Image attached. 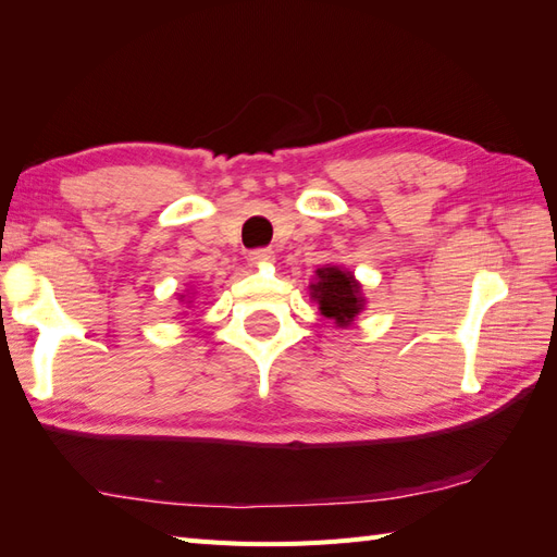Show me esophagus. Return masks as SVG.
Here are the masks:
<instances>
[{
	"instance_id": "obj_1",
	"label": "esophagus",
	"mask_w": 557,
	"mask_h": 557,
	"mask_svg": "<svg viewBox=\"0 0 557 557\" xmlns=\"http://www.w3.org/2000/svg\"><path fill=\"white\" fill-rule=\"evenodd\" d=\"M272 251L270 248H256V251H251V256H248V260H251L253 265H270L272 263Z\"/></svg>"
}]
</instances>
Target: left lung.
I'll list each match as a JSON object with an SVG mask.
<instances>
[{
  "mask_svg": "<svg viewBox=\"0 0 557 557\" xmlns=\"http://www.w3.org/2000/svg\"><path fill=\"white\" fill-rule=\"evenodd\" d=\"M311 299L318 304L327 321H333L337 327H351L357 315L366 309V297L361 282L354 277V272L327 263L315 270V277L309 285Z\"/></svg>",
  "mask_w": 557,
  "mask_h": 557,
  "instance_id": "left-lung-1",
  "label": "left lung"
}]
</instances>
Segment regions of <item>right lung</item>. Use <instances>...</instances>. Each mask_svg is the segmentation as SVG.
<instances>
[{
	"label": "right lung",
	"instance_id": "obj_1",
	"mask_svg": "<svg viewBox=\"0 0 557 557\" xmlns=\"http://www.w3.org/2000/svg\"><path fill=\"white\" fill-rule=\"evenodd\" d=\"M186 294H188V292H186ZM186 294H180V299H182V301L186 299ZM186 304H191V301H186Z\"/></svg>",
	"mask_w": 557,
	"mask_h": 557
}]
</instances>
